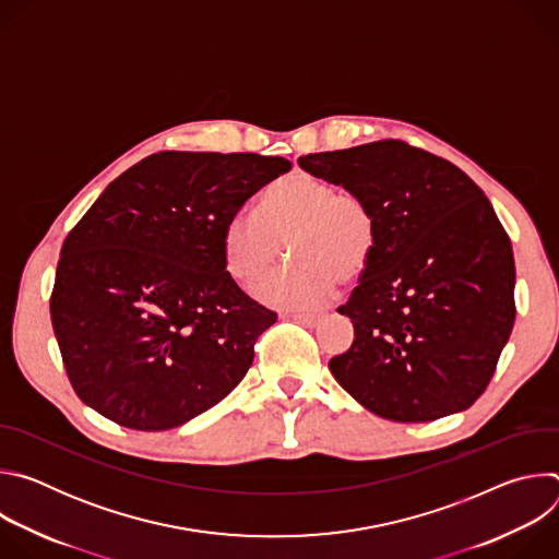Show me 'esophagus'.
Listing matches in <instances>:
<instances>
[{"instance_id":"esophagus-1","label":"esophagus","mask_w":559,"mask_h":559,"mask_svg":"<svg viewBox=\"0 0 559 559\" xmlns=\"http://www.w3.org/2000/svg\"><path fill=\"white\" fill-rule=\"evenodd\" d=\"M292 318V321H296V323H300V325H307V328H313L316 323H318V318H321V316H318V313H292L289 316Z\"/></svg>"}]
</instances>
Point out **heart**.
Instances as JSON below:
<instances>
[{
	"instance_id": "b5f03b06",
	"label": "heart",
	"mask_w": 559,
	"mask_h": 559,
	"mask_svg": "<svg viewBox=\"0 0 559 559\" xmlns=\"http://www.w3.org/2000/svg\"><path fill=\"white\" fill-rule=\"evenodd\" d=\"M376 238V216L360 194L296 173L263 192L259 214H231L221 248L225 272L252 285L276 261L278 243H287L289 259L302 267L267 274L254 296L265 305L305 309L321 305L336 281H356L373 257Z\"/></svg>"
}]
</instances>
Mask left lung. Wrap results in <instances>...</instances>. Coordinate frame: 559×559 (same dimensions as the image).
<instances>
[{"instance_id": "left-lung-1", "label": "left lung", "mask_w": 559, "mask_h": 559, "mask_svg": "<svg viewBox=\"0 0 559 559\" xmlns=\"http://www.w3.org/2000/svg\"><path fill=\"white\" fill-rule=\"evenodd\" d=\"M298 166L360 194L376 250L338 311L352 347L330 360L371 414L431 423L491 382L515 321V261L493 205L460 168L403 141L305 154Z\"/></svg>"}]
</instances>
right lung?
Wrapping results in <instances>:
<instances>
[{"instance_id":"add662e5","label":"right lung","mask_w":559,"mask_h":559,"mask_svg":"<svg viewBox=\"0 0 559 559\" xmlns=\"http://www.w3.org/2000/svg\"><path fill=\"white\" fill-rule=\"evenodd\" d=\"M283 156L158 152L117 177L66 236L50 296L63 367L82 403L166 431L241 382L276 313L223 265V229Z\"/></svg>"}]
</instances>
